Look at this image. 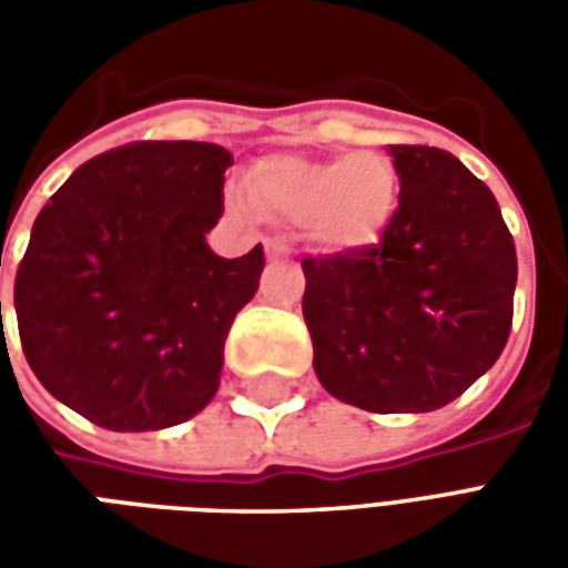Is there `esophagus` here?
<instances>
[{"mask_svg": "<svg viewBox=\"0 0 568 568\" xmlns=\"http://www.w3.org/2000/svg\"><path fill=\"white\" fill-rule=\"evenodd\" d=\"M264 252H267V258L276 261V258H285V255H288V246H285L280 236H267V240H264Z\"/></svg>", "mask_w": 568, "mask_h": 568, "instance_id": "34e87169", "label": "esophagus"}]
</instances>
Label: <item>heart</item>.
Returning a JSON list of instances; mask_svg holds the SVG:
<instances>
[{"instance_id":"b5f03b06","label":"heart","mask_w":568,"mask_h":568,"mask_svg":"<svg viewBox=\"0 0 568 568\" xmlns=\"http://www.w3.org/2000/svg\"><path fill=\"white\" fill-rule=\"evenodd\" d=\"M261 210L288 222H307L328 252H358L377 243L395 212L398 175L381 151L349 158L276 154L248 175Z\"/></svg>"}]
</instances>
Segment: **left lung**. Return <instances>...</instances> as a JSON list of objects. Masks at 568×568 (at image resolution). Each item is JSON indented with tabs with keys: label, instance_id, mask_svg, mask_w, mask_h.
<instances>
[{
	"label": "left lung",
	"instance_id": "1",
	"mask_svg": "<svg viewBox=\"0 0 568 568\" xmlns=\"http://www.w3.org/2000/svg\"><path fill=\"white\" fill-rule=\"evenodd\" d=\"M398 206L377 243L301 261L320 383L374 414H426L496 365L517 252L493 191L450 151L389 145Z\"/></svg>",
	"mask_w": 568,
	"mask_h": 568
}]
</instances>
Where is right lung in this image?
Masks as SVG:
<instances>
[{
  "mask_svg": "<svg viewBox=\"0 0 568 568\" xmlns=\"http://www.w3.org/2000/svg\"><path fill=\"white\" fill-rule=\"evenodd\" d=\"M227 166L212 142H128L81 163L32 224L14 276L20 346L97 426H175L219 389L224 337L264 271L261 246H206Z\"/></svg>",
  "mask_w": 568,
  "mask_h": 568,
  "instance_id": "obj_1",
  "label": "right lung"
}]
</instances>
